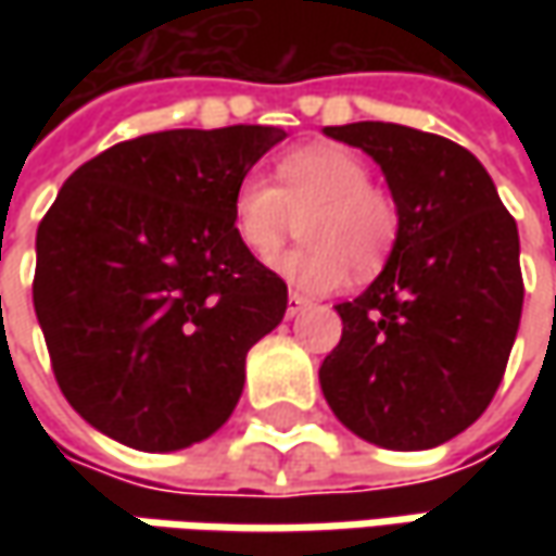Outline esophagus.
Returning <instances> with one entry per match:
<instances>
[{
  "label": "esophagus",
  "instance_id": "esophagus-1",
  "mask_svg": "<svg viewBox=\"0 0 556 556\" xmlns=\"http://www.w3.org/2000/svg\"><path fill=\"white\" fill-rule=\"evenodd\" d=\"M306 306H309V300H306L303 293H296V290H290V293H288V315H290V318H293L296 312L306 309Z\"/></svg>",
  "mask_w": 556,
  "mask_h": 556
}]
</instances>
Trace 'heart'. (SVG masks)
I'll return each mask as SVG.
<instances>
[{
  "instance_id": "heart-1",
  "label": "heart",
  "mask_w": 556,
  "mask_h": 556,
  "mask_svg": "<svg viewBox=\"0 0 556 556\" xmlns=\"http://www.w3.org/2000/svg\"><path fill=\"white\" fill-rule=\"evenodd\" d=\"M306 215L307 241L271 268L306 293H333L350 271L371 278L390 263L402 213L387 188L371 182V166L343 144L293 148L275 163V182L250 173L231 194V225L244 250L270 263L292 230V216Z\"/></svg>"
}]
</instances>
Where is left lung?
<instances>
[{
	"mask_svg": "<svg viewBox=\"0 0 556 556\" xmlns=\"http://www.w3.org/2000/svg\"><path fill=\"white\" fill-rule=\"evenodd\" d=\"M380 163L402 213L390 263L340 303V343L318 380L355 437L417 452L489 408L523 312L517 223L482 163L399 123L325 126Z\"/></svg>",
	"mask_w": 556,
	"mask_h": 556,
	"instance_id": "left-lung-1",
	"label": "left lung"
}]
</instances>
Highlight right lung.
Here are the masks:
<instances>
[{
	"instance_id": "add662e5",
	"label": "right lung",
	"mask_w": 556,
	"mask_h": 556,
	"mask_svg": "<svg viewBox=\"0 0 556 556\" xmlns=\"http://www.w3.org/2000/svg\"><path fill=\"white\" fill-rule=\"evenodd\" d=\"M278 126L166 129L83 163L36 231L33 309L64 399L141 452L223 427L250 346L288 309L253 260L231 194Z\"/></svg>"
}]
</instances>
